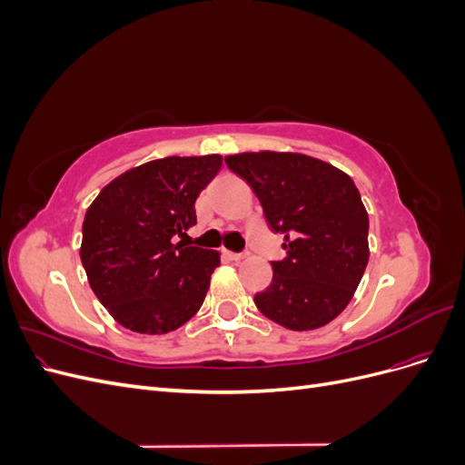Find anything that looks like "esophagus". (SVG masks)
Listing matches in <instances>:
<instances>
[{
	"instance_id": "obj_1",
	"label": "esophagus",
	"mask_w": 465,
	"mask_h": 465,
	"mask_svg": "<svg viewBox=\"0 0 465 465\" xmlns=\"http://www.w3.org/2000/svg\"><path fill=\"white\" fill-rule=\"evenodd\" d=\"M223 254L227 256L229 260H232V262H241V260L246 256V254H242V252H229V250H224Z\"/></svg>"
}]
</instances>
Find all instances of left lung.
Masks as SVG:
<instances>
[{"label": "left lung", "mask_w": 465, "mask_h": 465, "mask_svg": "<svg viewBox=\"0 0 465 465\" xmlns=\"http://www.w3.org/2000/svg\"><path fill=\"white\" fill-rule=\"evenodd\" d=\"M263 207L270 229L285 234L287 256L258 292V311L304 331L340 316L369 263V215L340 168L299 153H242L224 159Z\"/></svg>", "instance_id": "obj_1"}]
</instances>
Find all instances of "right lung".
Listing matches in <instances>:
<instances>
[{"label":"right lung","mask_w":465,"mask_h":465,"mask_svg":"<svg viewBox=\"0 0 465 465\" xmlns=\"http://www.w3.org/2000/svg\"><path fill=\"white\" fill-rule=\"evenodd\" d=\"M223 159L166 157L114 178L83 221L81 263L96 299L124 328L166 333L200 311L219 252L174 244Z\"/></svg>","instance_id":"add662e5"}]
</instances>
